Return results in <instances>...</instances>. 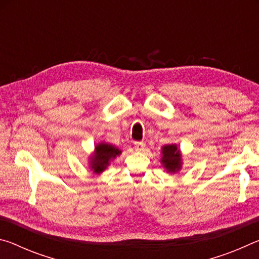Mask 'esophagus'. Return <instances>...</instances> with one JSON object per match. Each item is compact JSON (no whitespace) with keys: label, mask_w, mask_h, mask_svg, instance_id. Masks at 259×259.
I'll use <instances>...</instances> for the list:
<instances>
[{"label":"esophagus","mask_w":259,"mask_h":259,"mask_svg":"<svg viewBox=\"0 0 259 259\" xmlns=\"http://www.w3.org/2000/svg\"><path fill=\"white\" fill-rule=\"evenodd\" d=\"M144 147H145V143L144 142H136L135 143L136 151H143Z\"/></svg>","instance_id":"esophagus-1"}]
</instances>
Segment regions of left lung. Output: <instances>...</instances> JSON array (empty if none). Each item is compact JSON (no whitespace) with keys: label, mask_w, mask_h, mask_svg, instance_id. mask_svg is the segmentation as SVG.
Returning <instances> with one entry per match:
<instances>
[{"label":"left lung","mask_w":259,"mask_h":259,"mask_svg":"<svg viewBox=\"0 0 259 259\" xmlns=\"http://www.w3.org/2000/svg\"><path fill=\"white\" fill-rule=\"evenodd\" d=\"M161 163L169 174H176L182 169V152L176 144L164 145L161 150Z\"/></svg>","instance_id":"8db88e82"}]
</instances>
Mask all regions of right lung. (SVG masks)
<instances>
[{
  "instance_id": "right-lung-1",
  "label": "right lung",
  "mask_w": 259,
  "mask_h": 259,
  "mask_svg": "<svg viewBox=\"0 0 259 259\" xmlns=\"http://www.w3.org/2000/svg\"><path fill=\"white\" fill-rule=\"evenodd\" d=\"M122 153L115 145L108 143H99L95 146V151L89 157V168L95 174H102L107 169L109 163Z\"/></svg>"
}]
</instances>
